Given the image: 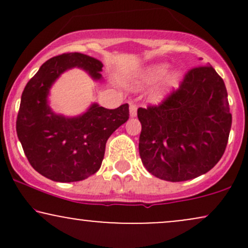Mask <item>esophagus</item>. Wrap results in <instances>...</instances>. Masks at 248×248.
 <instances>
[{"label": "esophagus", "mask_w": 248, "mask_h": 248, "mask_svg": "<svg viewBox=\"0 0 248 248\" xmlns=\"http://www.w3.org/2000/svg\"><path fill=\"white\" fill-rule=\"evenodd\" d=\"M136 113H138V105L130 104V106H129V115L132 116V118H135Z\"/></svg>", "instance_id": "esophagus-1"}]
</instances>
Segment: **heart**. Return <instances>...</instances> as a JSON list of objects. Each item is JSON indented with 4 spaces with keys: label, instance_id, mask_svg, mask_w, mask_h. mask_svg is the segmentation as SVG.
I'll return each mask as SVG.
<instances>
[{
    "label": "heart",
    "instance_id": "heart-1",
    "mask_svg": "<svg viewBox=\"0 0 248 248\" xmlns=\"http://www.w3.org/2000/svg\"><path fill=\"white\" fill-rule=\"evenodd\" d=\"M168 71H169V64L167 62H160V64H154L152 66H148L144 69L139 76V85H148L155 82L160 79L163 78L167 75ZM182 80V72L179 71H175L171 75L168 76L167 78V88H164L161 92H157L154 96V100L155 101H161L163 100L166 96L171 92L172 90L178 88L179 84Z\"/></svg>",
    "mask_w": 248,
    "mask_h": 248
}]
</instances>
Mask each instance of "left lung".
Wrapping results in <instances>:
<instances>
[{"label": "left lung", "instance_id": "left-lung-1", "mask_svg": "<svg viewBox=\"0 0 248 248\" xmlns=\"http://www.w3.org/2000/svg\"><path fill=\"white\" fill-rule=\"evenodd\" d=\"M138 118L142 163L168 182L210 171L223 156L232 124L226 87L212 66L190 71L163 104L139 108Z\"/></svg>", "mask_w": 248, "mask_h": 248}]
</instances>
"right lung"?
<instances>
[{
	"instance_id": "right-lung-1",
	"label": "right lung",
	"mask_w": 248,
	"mask_h": 248,
	"mask_svg": "<svg viewBox=\"0 0 248 248\" xmlns=\"http://www.w3.org/2000/svg\"><path fill=\"white\" fill-rule=\"evenodd\" d=\"M104 64L84 53L53 57L39 67L22 93L16 132L28 161L37 172L55 182L86 179L100 169L110 135L129 119V106L107 109L93 102L84 113L66 116L50 106L53 84L66 71L80 69L102 82Z\"/></svg>"
}]
</instances>
